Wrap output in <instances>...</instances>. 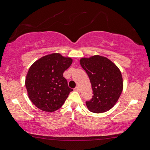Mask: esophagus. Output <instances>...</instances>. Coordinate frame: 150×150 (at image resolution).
<instances>
[{
  "mask_svg": "<svg viewBox=\"0 0 150 150\" xmlns=\"http://www.w3.org/2000/svg\"><path fill=\"white\" fill-rule=\"evenodd\" d=\"M75 90V91H80V86H77L75 88V89H74Z\"/></svg>",
  "mask_w": 150,
  "mask_h": 150,
  "instance_id": "34e87169",
  "label": "esophagus"
}]
</instances>
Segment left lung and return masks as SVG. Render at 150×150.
<instances>
[{"label":"left lung","mask_w":150,"mask_h":150,"mask_svg":"<svg viewBox=\"0 0 150 150\" xmlns=\"http://www.w3.org/2000/svg\"><path fill=\"white\" fill-rule=\"evenodd\" d=\"M80 65L89 77L92 98L86 101L89 111L101 113L110 110L123 90V80L120 69L107 58L96 55L80 59Z\"/></svg>","instance_id":"8db88e82"}]
</instances>
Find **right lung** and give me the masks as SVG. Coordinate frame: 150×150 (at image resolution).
Listing matches in <instances>:
<instances>
[{
  "instance_id": "add662e5",
  "label": "right lung",
  "mask_w": 150,
  "mask_h": 150,
  "mask_svg": "<svg viewBox=\"0 0 150 150\" xmlns=\"http://www.w3.org/2000/svg\"><path fill=\"white\" fill-rule=\"evenodd\" d=\"M71 58L54 53L45 56L30 66L25 85L31 102L41 110L59 109L73 89L63 73L72 64Z\"/></svg>"
}]
</instances>
